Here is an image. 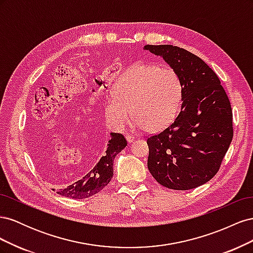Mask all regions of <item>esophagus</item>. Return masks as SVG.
<instances>
[{
  "label": "esophagus",
  "instance_id": "34e87169",
  "mask_svg": "<svg viewBox=\"0 0 253 253\" xmlns=\"http://www.w3.org/2000/svg\"><path fill=\"white\" fill-rule=\"evenodd\" d=\"M126 140H127V142H133V141L135 140V137L132 136V135H126Z\"/></svg>",
  "mask_w": 253,
  "mask_h": 253
}]
</instances>
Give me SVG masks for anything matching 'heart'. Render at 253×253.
<instances>
[{
	"mask_svg": "<svg viewBox=\"0 0 253 253\" xmlns=\"http://www.w3.org/2000/svg\"><path fill=\"white\" fill-rule=\"evenodd\" d=\"M182 97L178 73L169 66L136 63L117 78L104 105L108 126L119 132L134 117L133 126L158 132L177 115Z\"/></svg>",
	"mask_w": 253,
	"mask_h": 253,
	"instance_id": "b5f03b06",
	"label": "heart"
}]
</instances>
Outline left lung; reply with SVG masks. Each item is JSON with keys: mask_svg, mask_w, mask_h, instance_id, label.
Instances as JSON below:
<instances>
[{"mask_svg": "<svg viewBox=\"0 0 253 253\" xmlns=\"http://www.w3.org/2000/svg\"><path fill=\"white\" fill-rule=\"evenodd\" d=\"M178 73L181 108L162 131L148 136V168L160 185L200 187L215 175L233 138L232 109L217 75L194 53L173 45H145Z\"/></svg>", "mask_w": 253, "mask_h": 253, "instance_id": "1", "label": "left lung"}]
</instances>
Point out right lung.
<instances>
[{
	"label": "right lung",
	"mask_w": 253,
	"mask_h": 253,
	"mask_svg": "<svg viewBox=\"0 0 253 253\" xmlns=\"http://www.w3.org/2000/svg\"><path fill=\"white\" fill-rule=\"evenodd\" d=\"M30 133V148L33 150L37 162H44L50 152L53 150V138L59 137L57 134L49 132L47 126H33ZM126 139L119 133H112L106 150L98 163L78 180L70 186L57 189V193L65 197L83 200L93 196L108 185L113 177L114 159L119 152L126 147ZM55 190V189H53Z\"/></svg>",
	"instance_id": "obj_1"
}]
</instances>
